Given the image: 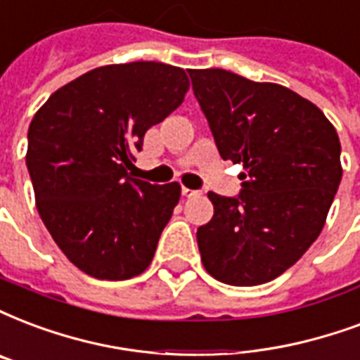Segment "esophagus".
Here are the masks:
<instances>
[{
    "label": "esophagus",
    "mask_w": 360,
    "mask_h": 360,
    "mask_svg": "<svg viewBox=\"0 0 360 360\" xmlns=\"http://www.w3.org/2000/svg\"><path fill=\"white\" fill-rule=\"evenodd\" d=\"M182 195L184 197H197V195H201V191L190 190V188H182Z\"/></svg>",
    "instance_id": "1"
}]
</instances>
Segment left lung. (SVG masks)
Returning a JSON list of instances; mask_svg holds the SVG:
<instances>
[{
	"label": "left lung",
	"instance_id": "obj_1",
	"mask_svg": "<svg viewBox=\"0 0 360 360\" xmlns=\"http://www.w3.org/2000/svg\"><path fill=\"white\" fill-rule=\"evenodd\" d=\"M224 161L243 165L239 197L209 191L214 214L197 229L205 269L220 283L273 281L323 229L342 180L340 139L313 102L277 83L190 70Z\"/></svg>",
	"mask_w": 360,
	"mask_h": 360
}]
</instances>
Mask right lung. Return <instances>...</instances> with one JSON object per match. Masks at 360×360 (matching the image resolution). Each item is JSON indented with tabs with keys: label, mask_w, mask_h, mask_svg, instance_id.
Returning <instances> with one entry per match:
<instances>
[{
	"label": "right lung",
	"mask_w": 360,
	"mask_h": 360,
	"mask_svg": "<svg viewBox=\"0 0 360 360\" xmlns=\"http://www.w3.org/2000/svg\"><path fill=\"white\" fill-rule=\"evenodd\" d=\"M190 79L163 62L94 68L49 96L28 129L37 212L66 258L94 279L148 269L180 201L178 182L129 176L144 134L184 102Z\"/></svg>",
	"instance_id": "1"
}]
</instances>
